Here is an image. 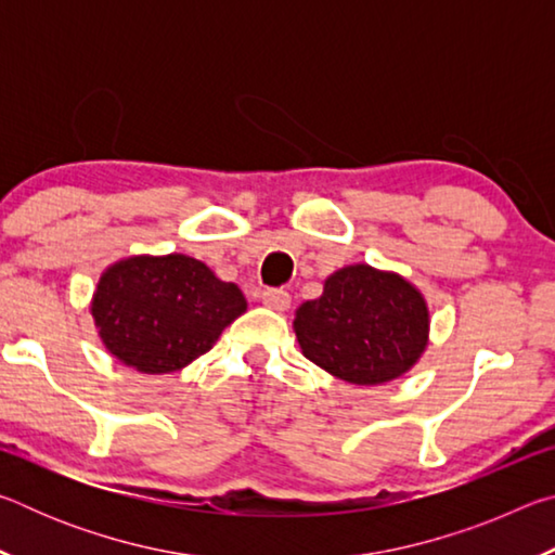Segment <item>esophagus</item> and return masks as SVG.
I'll return each mask as SVG.
<instances>
[{
	"instance_id": "obj_1",
	"label": "esophagus",
	"mask_w": 555,
	"mask_h": 555,
	"mask_svg": "<svg viewBox=\"0 0 555 555\" xmlns=\"http://www.w3.org/2000/svg\"><path fill=\"white\" fill-rule=\"evenodd\" d=\"M261 304L271 308V311H286L291 306V296L284 288H267L264 294H261Z\"/></svg>"
}]
</instances>
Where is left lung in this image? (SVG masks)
I'll return each mask as SVG.
<instances>
[{"label":"left lung","mask_w":555,"mask_h":555,"mask_svg":"<svg viewBox=\"0 0 555 555\" xmlns=\"http://www.w3.org/2000/svg\"><path fill=\"white\" fill-rule=\"evenodd\" d=\"M300 352L354 387L399 379L428 347L430 311L397 271L350 264L325 279L323 294L296 308Z\"/></svg>","instance_id":"1"}]
</instances>
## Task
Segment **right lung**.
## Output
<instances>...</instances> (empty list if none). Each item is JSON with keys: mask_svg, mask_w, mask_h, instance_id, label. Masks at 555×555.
I'll list each match as a JSON object with an SVG mask.
<instances>
[{"mask_svg": "<svg viewBox=\"0 0 555 555\" xmlns=\"http://www.w3.org/2000/svg\"><path fill=\"white\" fill-rule=\"evenodd\" d=\"M247 311L237 284L188 255H134L109 264L90 313L109 354L142 374H171L212 350Z\"/></svg>", "mask_w": 555, "mask_h": 555, "instance_id": "1", "label": "right lung"}]
</instances>
